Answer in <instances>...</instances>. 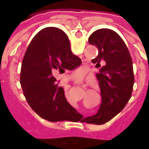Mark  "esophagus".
<instances>
[{"label": "esophagus", "instance_id": "1", "mask_svg": "<svg viewBox=\"0 0 149 149\" xmlns=\"http://www.w3.org/2000/svg\"><path fill=\"white\" fill-rule=\"evenodd\" d=\"M80 82H81V81H80Z\"/></svg>", "mask_w": 149, "mask_h": 149}]
</instances>
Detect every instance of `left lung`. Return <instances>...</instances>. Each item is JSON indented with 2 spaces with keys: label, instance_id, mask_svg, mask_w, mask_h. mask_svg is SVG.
<instances>
[{
  "label": "left lung",
  "instance_id": "obj_1",
  "mask_svg": "<svg viewBox=\"0 0 149 149\" xmlns=\"http://www.w3.org/2000/svg\"><path fill=\"white\" fill-rule=\"evenodd\" d=\"M88 43L99 51L92 62L100 70L97 78L102 100L97 113L81 122L103 125L118 114L131 97L134 84L132 61L124 40L112 29L96 30L88 37Z\"/></svg>",
  "mask_w": 149,
  "mask_h": 149
}]
</instances>
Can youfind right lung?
Returning <instances> with one entry per match:
<instances>
[{
    "label": "right lung",
    "mask_w": 149,
    "mask_h": 149,
    "mask_svg": "<svg viewBox=\"0 0 149 149\" xmlns=\"http://www.w3.org/2000/svg\"><path fill=\"white\" fill-rule=\"evenodd\" d=\"M81 64V59L72 52L68 36L58 28H45L32 40L23 58L20 82L29 106L41 118L56 122L79 115L53 75Z\"/></svg>",
    "instance_id": "1"
}]
</instances>
